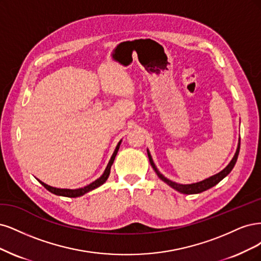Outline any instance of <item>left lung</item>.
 I'll use <instances>...</instances> for the list:
<instances>
[{
    "label": "left lung",
    "mask_w": 261,
    "mask_h": 261,
    "mask_svg": "<svg viewBox=\"0 0 261 261\" xmlns=\"http://www.w3.org/2000/svg\"><path fill=\"white\" fill-rule=\"evenodd\" d=\"M240 146H241V140L239 141V145H238V148H237V152H235V154H234V156L232 158V161L230 162V164L228 166L224 168L222 171H220L219 173H217L215 175H212L208 179H205V180L200 181V182L192 183V184H179V183H175V182H173V181H171L169 179H167L166 176H164L161 172L158 171L157 167L155 166V164L153 162V158H152V156H150V153H149L148 149H147V155H148L150 166L153 167V169L157 173L159 179L163 180L164 182H166L168 186L171 187L175 191L182 193V194H198V193H201V192H204V191H206V190H208L210 188L215 187L216 184L219 183L222 179H224L225 176L232 171L233 167L235 166V164H237V161H238L239 153H240Z\"/></svg>",
    "instance_id": "8db88e82"
}]
</instances>
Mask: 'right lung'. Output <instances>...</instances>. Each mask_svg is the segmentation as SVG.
Returning a JSON list of instances; mask_svg holds the SVG:
<instances>
[{"mask_svg":"<svg viewBox=\"0 0 261 261\" xmlns=\"http://www.w3.org/2000/svg\"><path fill=\"white\" fill-rule=\"evenodd\" d=\"M121 141H122V140H120L118 144H117V146H116V148H115V152H114V154H113V156H112V158H111V161H109V163H108V165H107V167H106V169H105L104 173H103L102 175H100L98 179H96L94 182L90 183L89 186H87V187H85V188H80V189H75V190L57 189V188L49 187V186H47V184H45L44 182H42V181H40V180H38V179H37V180H38V181L42 184V186H43L47 191H49L51 193H53V194L58 195V196L79 197V196L85 195L86 193H88V192H90V191H92V190H94V189L100 187V186H102V184H104V183L106 182V180L108 179V176H109V173H111V167H112V165L114 164V161H115V157H116L117 153H118V149H119V146H120V144H121Z\"/></svg>","mask_w":261,"mask_h":261,"instance_id":"1","label":"right lung"}]
</instances>
